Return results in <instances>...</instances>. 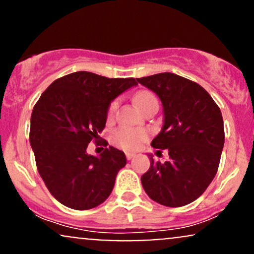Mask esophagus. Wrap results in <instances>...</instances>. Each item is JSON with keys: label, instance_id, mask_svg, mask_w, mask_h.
Wrapping results in <instances>:
<instances>
[{"label": "esophagus", "instance_id": "1", "mask_svg": "<svg viewBox=\"0 0 254 254\" xmlns=\"http://www.w3.org/2000/svg\"><path fill=\"white\" fill-rule=\"evenodd\" d=\"M125 156H127V160H131V159H133V157L136 156V154H133V153H127V154H125Z\"/></svg>", "mask_w": 254, "mask_h": 254}]
</instances>
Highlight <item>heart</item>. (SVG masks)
<instances>
[{"instance_id":"1","label":"heart","mask_w":254,"mask_h":254,"mask_svg":"<svg viewBox=\"0 0 254 254\" xmlns=\"http://www.w3.org/2000/svg\"><path fill=\"white\" fill-rule=\"evenodd\" d=\"M135 103L138 109L143 111L145 107H148L151 104H157L155 95L153 93L147 92H139L135 97ZM118 109V100H113L110 104L109 110H107V115L109 117H112L115 112ZM148 133L144 129H137V127H121L116 129L111 135L112 143L117 147L122 148L125 150H136L141 147V144L147 139Z\"/></svg>"}]
</instances>
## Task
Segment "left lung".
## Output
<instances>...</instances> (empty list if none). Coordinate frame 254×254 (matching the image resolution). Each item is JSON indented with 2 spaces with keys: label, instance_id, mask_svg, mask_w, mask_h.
<instances>
[{
  "label": "left lung",
  "instance_id": "1",
  "mask_svg": "<svg viewBox=\"0 0 254 254\" xmlns=\"http://www.w3.org/2000/svg\"><path fill=\"white\" fill-rule=\"evenodd\" d=\"M137 81L161 100L164 125L151 147L170 155L161 164L148 154L150 167L141 177L142 186L161 205H186L216 176L224 144L221 111L202 86L179 75L161 72Z\"/></svg>",
  "mask_w": 254,
  "mask_h": 254
}]
</instances>
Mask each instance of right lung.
I'll use <instances>...</instances> for the list:
<instances>
[{"instance_id":"add662e5","label":"right lung","mask_w":254,"mask_h":254,"mask_svg":"<svg viewBox=\"0 0 254 254\" xmlns=\"http://www.w3.org/2000/svg\"><path fill=\"white\" fill-rule=\"evenodd\" d=\"M137 86L135 78H109L76 71L57 78L33 107L30 143L38 172L60 203L88 210L107 199L127 157L117 148L87 153L104 130L110 104Z\"/></svg>"}]
</instances>
